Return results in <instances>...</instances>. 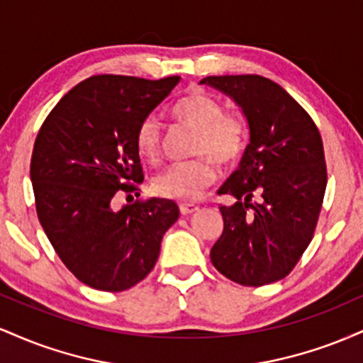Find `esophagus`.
<instances>
[{
  "mask_svg": "<svg viewBox=\"0 0 363 363\" xmlns=\"http://www.w3.org/2000/svg\"><path fill=\"white\" fill-rule=\"evenodd\" d=\"M179 210H181L182 215H191L194 213V211H198V206L193 205V203H182V205L179 206Z\"/></svg>",
  "mask_w": 363,
  "mask_h": 363,
  "instance_id": "obj_1",
  "label": "esophagus"
}]
</instances>
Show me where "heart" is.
I'll use <instances>...</instances> for the list:
<instances>
[{
	"instance_id": "obj_1",
	"label": "heart",
	"mask_w": 363,
	"mask_h": 363,
	"mask_svg": "<svg viewBox=\"0 0 363 363\" xmlns=\"http://www.w3.org/2000/svg\"><path fill=\"white\" fill-rule=\"evenodd\" d=\"M172 118L194 129L191 153L199 155L189 162L169 165L153 181L157 194L177 201H194L206 187L213 184L216 164L228 165L242 153L245 145V123L240 116L223 112L222 104L201 90L191 91L174 104ZM136 148L147 160H155L162 150V129L157 118L141 121L136 131ZM207 157H205L204 155Z\"/></svg>"
}]
</instances>
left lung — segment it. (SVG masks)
<instances>
[{"mask_svg": "<svg viewBox=\"0 0 363 363\" xmlns=\"http://www.w3.org/2000/svg\"><path fill=\"white\" fill-rule=\"evenodd\" d=\"M199 83L230 97L249 126L242 160L218 189L235 203L220 206L223 232L211 262L244 286L281 280L311 244L323 206L328 176L318 128L294 97L259 74Z\"/></svg>", "mask_w": 363, "mask_h": 363, "instance_id": "obj_1", "label": "left lung"}]
</instances>
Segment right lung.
Instances as JSON below:
<instances>
[{
    "label": "right lung",
    "mask_w": 363,
    "mask_h": 363,
    "mask_svg": "<svg viewBox=\"0 0 363 363\" xmlns=\"http://www.w3.org/2000/svg\"><path fill=\"white\" fill-rule=\"evenodd\" d=\"M179 82L90 77L56 104L37 135L30 162L37 216L66 268L91 289L123 291L140 283L177 222L172 199L121 210L112 199L143 182L136 131Z\"/></svg>",
    "instance_id": "obj_1"
}]
</instances>
